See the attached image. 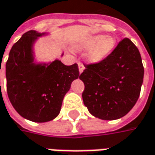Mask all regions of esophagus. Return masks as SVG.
Returning <instances> with one entry per match:
<instances>
[{
    "mask_svg": "<svg viewBox=\"0 0 155 155\" xmlns=\"http://www.w3.org/2000/svg\"><path fill=\"white\" fill-rule=\"evenodd\" d=\"M84 65L82 63H78V70H79V73L81 74L83 71H84Z\"/></svg>",
    "mask_w": 155,
    "mask_h": 155,
    "instance_id": "1",
    "label": "esophagus"
}]
</instances>
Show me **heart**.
I'll return each instance as SVG.
<instances>
[{"mask_svg": "<svg viewBox=\"0 0 155 155\" xmlns=\"http://www.w3.org/2000/svg\"><path fill=\"white\" fill-rule=\"evenodd\" d=\"M116 45V38L105 35H90L85 36L76 44V49L89 51L87 61L91 64H97L102 61L114 50Z\"/></svg>", "mask_w": 155, "mask_h": 155, "instance_id": "b5f03b06", "label": "heart"}]
</instances>
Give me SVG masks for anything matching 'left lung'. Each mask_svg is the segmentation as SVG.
Returning <instances> with one entry per match:
<instances>
[{"label": "left lung", "mask_w": 155, "mask_h": 155, "mask_svg": "<svg viewBox=\"0 0 155 155\" xmlns=\"http://www.w3.org/2000/svg\"><path fill=\"white\" fill-rule=\"evenodd\" d=\"M79 76L84 84L83 101L95 118L115 120L128 114L137 103L144 68L140 52L132 41H119L106 59L85 65Z\"/></svg>", "instance_id": "1"}]
</instances>
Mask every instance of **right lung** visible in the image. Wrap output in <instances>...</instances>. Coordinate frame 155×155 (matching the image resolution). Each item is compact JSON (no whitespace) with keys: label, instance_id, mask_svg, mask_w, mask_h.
Here are the masks:
<instances>
[{"label":"right lung","instance_id":"right-lung-1","mask_svg":"<svg viewBox=\"0 0 155 155\" xmlns=\"http://www.w3.org/2000/svg\"><path fill=\"white\" fill-rule=\"evenodd\" d=\"M48 33L30 31L12 47L6 64L7 91L13 108L24 119L44 123L61 112L65 94L79 77L77 64L37 62L34 45ZM64 54H62L63 55Z\"/></svg>","mask_w":155,"mask_h":155}]
</instances>
